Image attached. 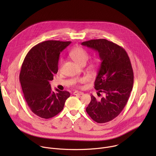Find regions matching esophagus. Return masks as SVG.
<instances>
[{
	"label": "esophagus",
	"instance_id": "obj_1",
	"mask_svg": "<svg viewBox=\"0 0 156 156\" xmlns=\"http://www.w3.org/2000/svg\"><path fill=\"white\" fill-rule=\"evenodd\" d=\"M84 93L81 91H75L73 92V94L75 95V96H81V95H83Z\"/></svg>",
	"mask_w": 156,
	"mask_h": 156
}]
</instances>
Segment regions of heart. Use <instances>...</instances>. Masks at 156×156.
<instances>
[{
    "label": "heart",
    "mask_w": 156,
    "mask_h": 156,
    "mask_svg": "<svg viewBox=\"0 0 156 156\" xmlns=\"http://www.w3.org/2000/svg\"><path fill=\"white\" fill-rule=\"evenodd\" d=\"M70 57L78 64L82 65L86 62L88 59L89 54L87 52L81 47H76L72 49L70 52ZM63 59H60V64L62 63ZM84 80H80V82H83Z\"/></svg>",
    "instance_id": "obj_1"
}]
</instances>
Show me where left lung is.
Returning <instances> with one entry per match:
<instances>
[{
	"label": "left lung",
	"mask_w": 156,
	"mask_h": 156,
	"mask_svg": "<svg viewBox=\"0 0 156 156\" xmlns=\"http://www.w3.org/2000/svg\"><path fill=\"white\" fill-rule=\"evenodd\" d=\"M99 53L101 60L94 82V88L105 96L98 100L91 95L86 111L97 123L110 122L122 111L133 89V71L125 50L105 39H92L81 43Z\"/></svg>",
	"instance_id": "obj_1"
}]
</instances>
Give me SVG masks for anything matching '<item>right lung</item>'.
I'll use <instances>...</instances> for the list:
<instances>
[{
    "instance_id": "right-lung-1",
    "label": "right lung",
    "mask_w": 156,
    "mask_h": 156,
    "mask_svg": "<svg viewBox=\"0 0 156 156\" xmlns=\"http://www.w3.org/2000/svg\"><path fill=\"white\" fill-rule=\"evenodd\" d=\"M70 41H46L34 46L25 58L20 73V81L25 99L32 112L39 117L52 118L63 108L70 94L55 89L50 81L58 72L60 52Z\"/></svg>"
}]
</instances>
